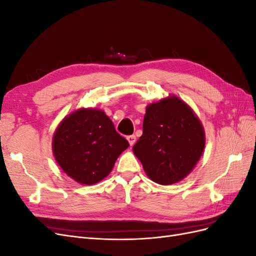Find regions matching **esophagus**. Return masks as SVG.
<instances>
[{
	"label": "esophagus",
	"mask_w": 256,
	"mask_h": 256,
	"mask_svg": "<svg viewBox=\"0 0 256 256\" xmlns=\"http://www.w3.org/2000/svg\"><path fill=\"white\" fill-rule=\"evenodd\" d=\"M127 140H128V142H129V144H130V146H132L134 143H136V136H127Z\"/></svg>",
	"instance_id": "esophagus-1"
}]
</instances>
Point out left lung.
Returning <instances> with one entry per match:
<instances>
[{
  "instance_id": "1",
  "label": "left lung",
  "mask_w": 256,
  "mask_h": 256,
  "mask_svg": "<svg viewBox=\"0 0 256 256\" xmlns=\"http://www.w3.org/2000/svg\"><path fill=\"white\" fill-rule=\"evenodd\" d=\"M204 146L202 124L187 104L172 96L147 106L143 134L132 150L152 180L172 184L192 171Z\"/></svg>"
}]
</instances>
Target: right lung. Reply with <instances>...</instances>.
<instances>
[{
	"mask_svg": "<svg viewBox=\"0 0 256 256\" xmlns=\"http://www.w3.org/2000/svg\"><path fill=\"white\" fill-rule=\"evenodd\" d=\"M129 146L104 111L80 109L60 124L53 136L58 166L76 182L92 184L109 175Z\"/></svg>",
	"mask_w": 256,
	"mask_h": 256,
	"instance_id": "obj_1",
	"label": "right lung"
}]
</instances>
